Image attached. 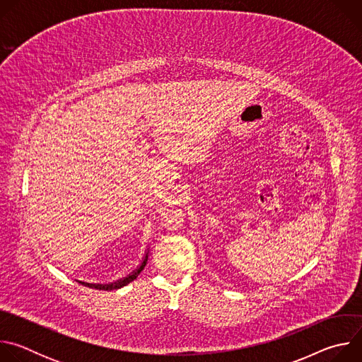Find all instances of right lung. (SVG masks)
Masks as SVG:
<instances>
[{
    "label": "right lung",
    "mask_w": 362,
    "mask_h": 362,
    "mask_svg": "<svg viewBox=\"0 0 362 362\" xmlns=\"http://www.w3.org/2000/svg\"><path fill=\"white\" fill-rule=\"evenodd\" d=\"M147 257H148V250L146 252V255H144V257H143V262L140 264V267L136 269V271H133L130 275H127L126 278H123V279H119L117 282H113V284H87V282H80L81 285H84V286H88V288H93V289H100V291H113V289H120V288H123V286H126L127 284H130L132 281H134L139 275H140V272L144 269V267H146V264H147Z\"/></svg>",
    "instance_id": "obj_1"
}]
</instances>
